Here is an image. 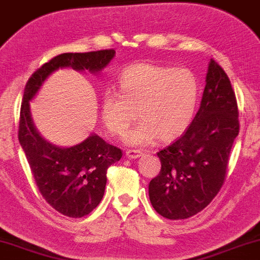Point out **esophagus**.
Returning a JSON list of instances; mask_svg holds the SVG:
<instances>
[{
  "mask_svg": "<svg viewBox=\"0 0 260 260\" xmlns=\"http://www.w3.org/2000/svg\"><path fill=\"white\" fill-rule=\"evenodd\" d=\"M143 155L142 151H139V150H129L128 149L126 151V156L129 160H134V158H138L140 156Z\"/></svg>",
  "mask_w": 260,
  "mask_h": 260,
  "instance_id": "1",
  "label": "esophagus"
}]
</instances>
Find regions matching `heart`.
Segmentation results:
<instances>
[{"mask_svg": "<svg viewBox=\"0 0 260 260\" xmlns=\"http://www.w3.org/2000/svg\"><path fill=\"white\" fill-rule=\"evenodd\" d=\"M117 83L120 93L106 90L100 111L105 128L115 137H123L137 117L142 118L128 133L129 145H150L158 136L164 142L179 138L195 117L200 82L189 68L139 62L124 69Z\"/></svg>", "mask_w": 260, "mask_h": 260, "instance_id": "1", "label": "heart"}]
</instances>
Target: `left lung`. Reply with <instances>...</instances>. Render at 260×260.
<instances>
[{"label": "left lung", "instance_id": "8db88e82", "mask_svg": "<svg viewBox=\"0 0 260 260\" xmlns=\"http://www.w3.org/2000/svg\"><path fill=\"white\" fill-rule=\"evenodd\" d=\"M240 131L235 92L211 59L201 105L185 133L157 152L161 171L149 184L152 207L167 219H186L207 207L223 186Z\"/></svg>", "mask_w": 260, "mask_h": 260}]
</instances>
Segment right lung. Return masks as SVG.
I'll use <instances>...</instances> for the list:
<instances>
[{
    "instance_id": "1",
    "label": "right lung",
    "mask_w": 260,
    "mask_h": 260,
    "mask_svg": "<svg viewBox=\"0 0 260 260\" xmlns=\"http://www.w3.org/2000/svg\"><path fill=\"white\" fill-rule=\"evenodd\" d=\"M115 57L114 49L87 53H62L31 75L24 89L18 138L29 162L41 195L59 213L70 218L89 214L102 201L106 171L120 161L121 149L104 142L96 134L70 148L48 143L37 132L30 114V100L45 80L55 70L73 68L77 71H102Z\"/></svg>"
}]
</instances>
